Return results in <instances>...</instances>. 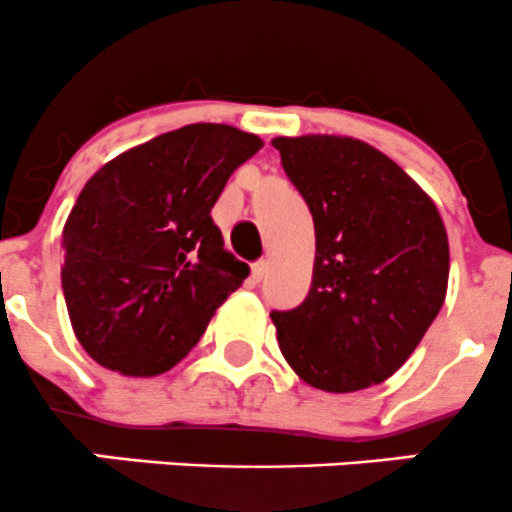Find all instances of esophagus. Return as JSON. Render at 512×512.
<instances>
[{
	"mask_svg": "<svg viewBox=\"0 0 512 512\" xmlns=\"http://www.w3.org/2000/svg\"><path fill=\"white\" fill-rule=\"evenodd\" d=\"M267 270H270V262L257 260L255 265H252V279H255V282H262V277H265Z\"/></svg>",
	"mask_w": 512,
	"mask_h": 512,
	"instance_id": "esophagus-1",
	"label": "esophagus"
}]
</instances>
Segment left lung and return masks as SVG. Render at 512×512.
Masks as SVG:
<instances>
[{
  "mask_svg": "<svg viewBox=\"0 0 512 512\" xmlns=\"http://www.w3.org/2000/svg\"><path fill=\"white\" fill-rule=\"evenodd\" d=\"M316 230L314 277L292 311H272L279 351L326 392L378 385L402 368L449 282V240L432 198L353 137H277Z\"/></svg>",
  "mask_w": 512,
  "mask_h": 512,
  "instance_id": "left-lung-1",
  "label": "left lung"
}]
</instances>
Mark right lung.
<instances>
[{
	"instance_id": "right-lung-1",
	"label": "right lung",
	"mask_w": 512,
	"mask_h": 512,
	"mask_svg": "<svg viewBox=\"0 0 512 512\" xmlns=\"http://www.w3.org/2000/svg\"><path fill=\"white\" fill-rule=\"evenodd\" d=\"M257 134L198 122L120 154L85 184L63 228V297L85 353L120 375L174 368L247 277L211 208Z\"/></svg>"
}]
</instances>
